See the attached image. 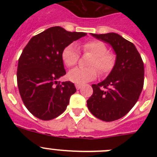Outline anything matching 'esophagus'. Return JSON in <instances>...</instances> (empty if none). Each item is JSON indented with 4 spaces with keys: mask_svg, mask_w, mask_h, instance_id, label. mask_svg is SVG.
I'll return each instance as SVG.
<instances>
[{
    "mask_svg": "<svg viewBox=\"0 0 157 157\" xmlns=\"http://www.w3.org/2000/svg\"><path fill=\"white\" fill-rule=\"evenodd\" d=\"M82 86V84H78V83H76L75 84V87L77 90H79Z\"/></svg>",
    "mask_w": 157,
    "mask_h": 157,
    "instance_id": "1",
    "label": "esophagus"
}]
</instances>
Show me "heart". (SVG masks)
<instances>
[{
  "label": "heart",
  "instance_id": "obj_1",
  "mask_svg": "<svg viewBox=\"0 0 157 157\" xmlns=\"http://www.w3.org/2000/svg\"><path fill=\"white\" fill-rule=\"evenodd\" d=\"M83 52L92 55L88 62V67H76L67 74V78L73 82L82 84L95 79L98 72L102 75L109 74L116 63V55L108 51L105 43L98 40H90L81 45ZM62 60L67 67H71L78 63L80 53L75 44L67 45L62 51Z\"/></svg>",
  "mask_w": 157,
  "mask_h": 157
}]
</instances>
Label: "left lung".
<instances>
[{"label":"left lung","mask_w":157,"mask_h":157,"mask_svg":"<svg viewBox=\"0 0 157 157\" xmlns=\"http://www.w3.org/2000/svg\"><path fill=\"white\" fill-rule=\"evenodd\" d=\"M91 34L112 45L116 63L104 81L93 84L87 107L98 119L115 121L127 115L139 98L144 86L143 60L134 44L118 34Z\"/></svg>","instance_id":"8db88e82"}]
</instances>
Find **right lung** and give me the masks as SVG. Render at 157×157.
<instances>
[{"mask_svg": "<svg viewBox=\"0 0 157 157\" xmlns=\"http://www.w3.org/2000/svg\"><path fill=\"white\" fill-rule=\"evenodd\" d=\"M86 35L52 27L34 36L23 48L18 63L17 85L23 104L33 116L50 120L66 110L76 89L70 81L58 82L66 74L62 51Z\"/></svg>", "mask_w": 157, "mask_h": 157, "instance_id": "1", "label": "right lung"}]
</instances>
